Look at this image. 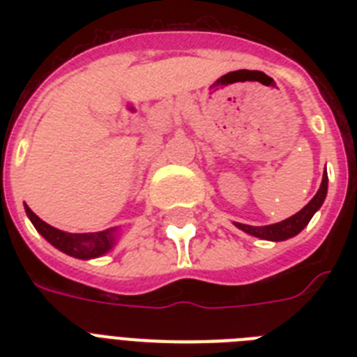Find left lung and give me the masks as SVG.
<instances>
[{
    "mask_svg": "<svg viewBox=\"0 0 357 357\" xmlns=\"http://www.w3.org/2000/svg\"><path fill=\"white\" fill-rule=\"evenodd\" d=\"M326 192H328V174L326 170H324L321 189L317 190V195L311 198L310 204H307L304 209H300L296 215L285 218V220H282V222L271 224V226H248V224H241V222H235V226H237L238 229L246 231L248 235L265 238V241H276V243L278 241H285V238H291L294 237V235H298L300 231L310 224L311 217L321 209L322 202H324V198H326Z\"/></svg>",
    "mask_w": 357,
    "mask_h": 357,
    "instance_id": "8db88e82",
    "label": "left lung"
}]
</instances>
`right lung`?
<instances>
[{"label":"right lung","mask_w":357,"mask_h":357,"mask_svg":"<svg viewBox=\"0 0 357 357\" xmlns=\"http://www.w3.org/2000/svg\"><path fill=\"white\" fill-rule=\"evenodd\" d=\"M25 213L36 228V231L46 238L47 243L64 254L77 257V259H94L100 255L107 254L116 243V228L103 229L96 234H66L61 229L53 228L50 224L36 217L29 207L25 206Z\"/></svg>","instance_id":"add662e5"}]
</instances>
